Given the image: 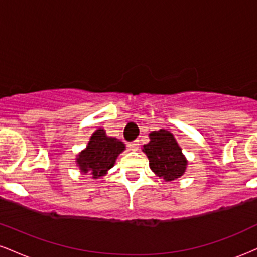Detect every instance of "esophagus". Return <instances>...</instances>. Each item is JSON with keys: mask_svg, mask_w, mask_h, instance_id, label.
I'll return each mask as SVG.
<instances>
[{"mask_svg": "<svg viewBox=\"0 0 257 257\" xmlns=\"http://www.w3.org/2000/svg\"><path fill=\"white\" fill-rule=\"evenodd\" d=\"M128 147L131 150H138L139 149V141H132V143L128 144Z\"/></svg>", "mask_w": 257, "mask_h": 257, "instance_id": "obj_1", "label": "esophagus"}]
</instances>
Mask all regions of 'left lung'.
Masks as SVG:
<instances>
[{
    "label": "left lung",
    "mask_w": 257,
    "mask_h": 257,
    "mask_svg": "<svg viewBox=\"0 0 257 257\" xmlns=\"http://www.w3.org/2000/svg\"><path fill=\"white\" fill-rule=\"evenodd\" d=\"M150 139L151 141L144 145L143 151L149 158L152 172L166 181L180 178L185 173L187 161L172 133L161 129L152 132Z\"/></svg>",
    "instance_id": "obj_1"
}]
</instances>
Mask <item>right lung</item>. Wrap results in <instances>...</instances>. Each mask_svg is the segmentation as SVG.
Segmentation results:
<instances>
[{
  "mask_svg": "<svg viewBox=\"0 0 257 257\" xmlns=\"http://www.w3.org/2000/svg\"><path fill=\"white\" fill-rule=\"evenodd\" d=\"M124 150V144L116 138L106 137L104 129H98L91 135L89 144L79 153L77 164L81 170L98 179L113 167L117 156Z\"/></svg>",
  "mask_w": 257,
  "mask_h": 257,
  "instance_id": "right-lung-1",
  "label": "right lung"
}]
</instances>
